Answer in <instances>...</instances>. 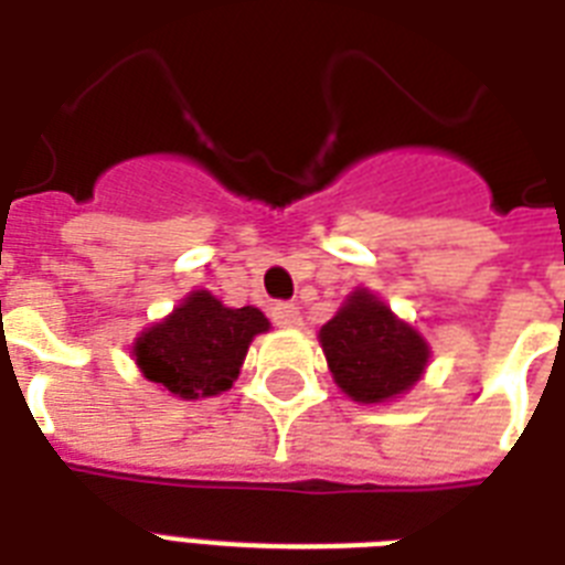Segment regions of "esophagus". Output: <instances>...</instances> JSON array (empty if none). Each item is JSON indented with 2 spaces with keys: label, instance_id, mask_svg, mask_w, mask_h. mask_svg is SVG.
<instances>
[{
  "label": "esophagus",
  "instance_id": "1",
  "mask_svg": "<svg viewBox=\"0 0 565 565\" xmlns=\"http://www.w3.org/2000/svg\"><path fill=\"white\" fill-rule=\"evenodd\" d=\"M273 322L278 328H299L301 326L299 308L290 305V301H278V305H273Z\"/></svg>",
  "mask_w": 565,
  "mask_h": 565
}]
</instances>
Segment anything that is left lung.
<instances>
[{
  "label": "left lung",
  "mask_w": 565,
  "mask_h": 565,
  "mask_svg": "<svg viewBox=\"0 0 565 565\" xmlns=\"http://www.w3.org/2000/svg\"><path fill=\"white\" fill-rule=\"evenodd\" d=\"M331 375L354 402H386L411 390L428 363V343L384 301L358 290L319 331Z\"/></svg>",
  "instance_id": "obj_1"
}]
</instances>
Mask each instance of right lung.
I'll list each match as a JSON object with an SVG mask.
<instances>
[{"instance_id":"add662e5","label":"right lung","mask_w":565,"mask_h":565,"mask_svg":"<svg viewBox=\"0 0 565 565\" xmlns=\"http://www.w3.org/2000/svg\"><path fill=\"white\" fill-rule=\"evenodd\" d=\"M266 328L257 308H225L207 290H195L137 340V366L181 398L216 395L234 384L252 337Z\"/></svg>"}]
</instances>
